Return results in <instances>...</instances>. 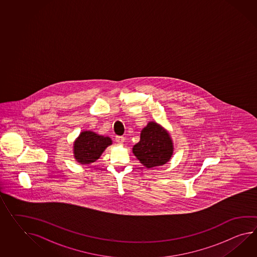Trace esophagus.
Segmentation results:
<instances>
[{
  "instance_id": "esophagus-1",
  "label": "esophagus",
  "mask_w": 257,
  "mask_h": 257,
  "mask_svg": "<svg viewBox=\"0 0 257 257\" xmlns=\"http://www.w3.org/2000/svg\"><path fill=\"white\" fill-rule=\"evenodd\" d=\"M115 141H116L118 144H123V142H124V138H123V137H116V138H115Z\"/></svg>"
}]
</instances>
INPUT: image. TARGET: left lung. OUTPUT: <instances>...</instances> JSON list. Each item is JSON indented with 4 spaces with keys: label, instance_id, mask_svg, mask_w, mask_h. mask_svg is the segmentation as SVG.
<instances>
[{
    "label": "left lung",
    "instance_id": "1",
    "mask_svg": "<svg viewBox=\"0 0 257 257\" xmlns=\"http://www.w3.org/2000/svg\"><path fill=\"white\" fill-rule=\"evenodd\" d=\"M135 156L147 168L165 164L173 154L169 134L151 121L141 132L140 141L133 148Z\"/></svg>",
    "mask_w": 257,
    "mask_h": 257
}]
</instances>
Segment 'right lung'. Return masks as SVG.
<instances>
[{
  "instance_id": "right-lung-1",
  "label": "right lung",
  "mask_w": 257,
  "mask_h": 257,
  "mask_svg": "<svg viewBox=\"0 0 257 257\" xmlns=\"http://www.w3.org/2000/svg\"><path fill=\"white\" fill-rule=\"evenodd\" d=\"M111 144V139L98 136L94 132H82L74 143V156L82 164L94 163L107 146Z\"/></svg>"
}]
</instances>
